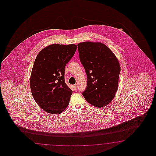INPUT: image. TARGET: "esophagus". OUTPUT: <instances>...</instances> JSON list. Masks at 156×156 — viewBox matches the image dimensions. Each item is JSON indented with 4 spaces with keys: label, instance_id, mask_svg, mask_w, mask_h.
<instances>
[{
    "label": "esophagus",
    "instance_id": "obj_1",
    "mask_svg": "<svg viewBox=\"0 0 156 156\" xmlns=\"http://www.w3.org/2000/svg\"><path fill=\"white\" fill-rule=\"evenodd\" d=\"M73 87H74V90H76L78 89V85H76H76H74V86H73Z\"/></svg>",
    "mask_w": 156,
    "mask_h": 156
}]
</instances>
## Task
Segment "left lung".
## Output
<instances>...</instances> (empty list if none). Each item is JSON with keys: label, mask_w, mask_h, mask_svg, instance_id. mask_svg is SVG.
Segmentation results:
<instances>
[{"label": "left lung", "mask_w": 156, "mask_h": 156, "mask_svg": "<svg viewBox=\"0 0 156 156\" xmlns=\"http://www.w3.org/2000/svg\"><path fill=\"white\" fill-rule=\"evenodd\" d=\"M78 50L87 76V87L82 95L91 105L104 107L111 102L118 89L121 71L118 59L102 43H80Z\"/></svg>", "instance_id": "1"}]
</instances>
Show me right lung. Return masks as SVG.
<instances>
[{
	"instance_id": "obj_1",
	"label": "right lung",
	"mask_w": 156,
	"mask_h": 156,
	"mask_svg": "<svg viewBox=\"0 0 156 156\" xmlns=\"http://www.w3.org/2000/svg\"><path fill=\"white\" fill-rule=\"evenodd\" d=\"M76 49L73 44H53L42 49L35 60L30 88L36 102L47 113L60 114L69 104L73 91L65 83V68Z\"/></svg>"
}]
</instances>
